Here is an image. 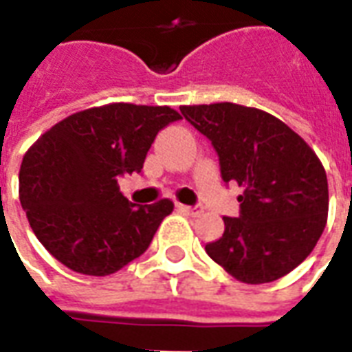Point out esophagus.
<instances>
[{
    "label": "esophagus",
    "mask_w": 352,
    "mask_h": 352,
    "mask_svg": "<svg viewBox=\"0 0 352 352\" xmlns=\"http://www.w3.org/2000/svg\"><path fill=\"white\" fill-rule=\"evenodd\" d=\"M177 209L186 214H192V217H198V214L204 211L199 206H183V204H177Z\"/></svg>",
    "instance_id": "34e87169"
}]
</instances>
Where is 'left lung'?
<instances>
[{
  "instance_id": "8db88e82",
  "label": "left lung",
  "mask_w": 352,
  "mask_h": 352,
  "mask_svg": "<svg viewBox=\"0 0 352 352\" xmlns=\"http://www.w3.org/2000/svg\"><path fill=\"white\" fill-rule=\"evenodd\" d=\"M221 160L224 183L243 186L241 213L224 217L207 254L234 279L272 283L315 249L328 217V181L315 151L277 116L230 101L183 105Z\"/></svg>"
}]
</instances>
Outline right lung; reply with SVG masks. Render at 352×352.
Returning a JSON list of instances; mask_svg holds the SVG:
<instances>
[{
    "mask_svg": "<svg viewBox=\"0 0 352 352\" xmlns=\"http://www.w3.org/2000/svg\"><path fill=\"white\" fill-rule=\"evenodd\" d=\"M179 118L168 105L107 103L73 113L28 148L20 204L58 262L105 277L148 249L173 201L138 207L122 196L118 177L139 173L156 133Z\"/></svg>",
    "mask_w": 352,
    "mask_h": 352,
    "instance_id": "right-lung-1",
    "label": "right lung"
}]
</instances>
